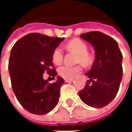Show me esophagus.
<instances>
[{"instance_id":"34e87169","label":"esophagus","mask_w":132,"mask_h":132,"mask_svg":"<svg viewBox=\"0 0 132 132\" xmlns=\"http://www.w3.org/2000/svg\"><path fill=\"white\" fill-rule=\"evenodd\" d=\"M73 80H74L73 78H72V79H65V82H72Z\"/></svg>"}]
</instances>
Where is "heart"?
Masks as SVG:
<instances>
[{"label":"heart","instance_id":"obj_1","mask_svg":"<svg viewBox=\"0 0 132 132\" xmlns=\"http://www.w3.org/2000/svg\"><path fill=\"white\" fill-rule=\"evenodd\" d=\"M66 49L69 51H72L78 54L76 57V63H80L84 66H89L92 63V57L88 53V46L85 42L79 39L69 41L66 46ZM52 60L55 64H60L63 60V53L61 48L56 47L52 54ZM82 71V67L80 65L74 66H69L63 65L60 66L57 69V72L59 76L65 79H72L76 75L79 74Z\"/></svg>","mask_w":132,"mask_h":132}]
</instances>
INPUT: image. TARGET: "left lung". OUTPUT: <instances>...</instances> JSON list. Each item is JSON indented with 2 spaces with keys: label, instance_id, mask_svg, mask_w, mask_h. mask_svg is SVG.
Returning a JSON list of instances; mask_svg holds the SVG:
<instances>
[{
  "label": "left lung",
  "instance_id": "left-lung-1",
  "mask_svg": "<svg viewBox=\"0 0 132 132\" xmlns=\"http://www.w3.org/2000/svg\"><path fill=\"white\" fill-rule=\"evenodd\" d=\"M91 43L95 57L91 69L86 74L88 82L79 92L81 100L93 108L109 105L116 96L122 79V54L118 43L112 37L98 31L80 35Z\"/></svg>",
  "mask_w": 132,
  "mask_h": 132
}]
</instances>
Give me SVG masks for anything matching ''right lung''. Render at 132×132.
Segmentation results:
<instances>
[{
    "mask_svg": "<svg viewBox=\"0 0 132 132\" xmlns=\"http://www.w3.org/2000/svg\"><path fill=\"white\" fill-rule=\"evenodd\" d=\"M64 37L29 34L16 41L11 51L8 64L12 89L18 102L29 112L45 115L58 104L64 79L57 76L50 83L43 79L47 72L53 79L57 72L53 68L52 54Z\"/></svg>",
    "mask_w": 132,
    "mask_h": 132,
    "instance_id": "right-lung-1",
    "label": "right lung"
}]
</instances>
